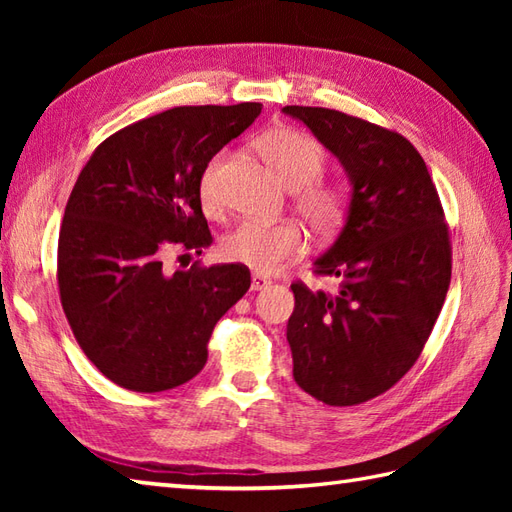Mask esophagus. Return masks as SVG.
I'll list each match as a JSON object with an SVG mask.
<instances>
[{
  "instance_id": "34e87169",
  "label": "esophagus",
  "mask_w": 512,
  "mask_h": 512,
  "mask_svg": "<svg viewBox=\"0 0 512 512\" xmlns=\"http://www.w3.org/2000/svg\"><path fill=\"white\" fill-rule=\"evenodd\" d=\"M270 284H273V281H270L266 275H262V273H255L253 275V279H250V290H266Z\"/></svg>"
}]
</instances>
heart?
<instances>
[{
    "mask_svg": "<svg viewBox=\"0 0 512 512\" xmlns=\"http://www.w3.org/2000/svg\"><path fill=\"white\" fill-rule=\"evenodd\" d=\"M259 151L292 193V206L312 233L330 237L345 224L350 213V191L345 184L321 178L328 156L317 138L295 127H273L255 138ZM224 154H215L206 162L198 195L204 209L213 211L220 202V169ZM308 248V237L295 222H242L220 242V255L231 264L246 266L255 273L273 275L286 264L295 262Z\"/></svg>",
    "mask_w": 512,
    "mask_h": 512,
    "instance_id": "obj_1",
    "label": "heart"
}]
</instances>
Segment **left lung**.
Here are the masks:
<instances>
[{
	"label": "left lung",
	"instance_id": "obj_1",
	"mask_svg": "<svg viewBox=\"0 0 512 512\" xmlns=\"http://www.w3.org/2000/svg\"><path fill=\"white\" fill-rule=\"evenodd\" d=\"M341 160L350 213L314 275L336 292L292 284V376L330 407L394 387L422 354L451 284V237L440 195L405 136L328 107L286 105Z\"/></svg>",
	"mask_w": 512,
	"mask_h": 512
}]
</instances>
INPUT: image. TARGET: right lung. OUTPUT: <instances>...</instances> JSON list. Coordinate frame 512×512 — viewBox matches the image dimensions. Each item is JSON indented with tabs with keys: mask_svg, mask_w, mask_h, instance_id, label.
Here are the masks:
<instances>
[{
	"mask_svg": "<svg viewBox=\"0 0 512 512\" xmlns=\"http://www.w3.org/2000/svg\"><path fill=\"white\" fill-rule=\"evenodd\" d=\"M262 103L184 105L118 129L76 178L59 233L57 281L76 343L125 389L184 385L209 356L215 323L250 288L246 266L167 273L171 248L213 242L198 180Z\"/></svg>",
	"mask_w": 512,
	"mask_h": 512,
	"instance_id": "right-lung-1",
	"label": "right lung"
}]
</instances>
